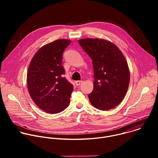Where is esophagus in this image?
<instances>
[{
    "instance_id": "1",
    "label": "esophagus",
    "mask_w": 158,
    "mask_h": 158,
    "mask_svg": "<svg viewBox=\"0 0 158 158\" xmlns=\"http://www.w3.org/2000/svg\"><path fill=\"white\" fill-rule=\"evenodd\" d=\"M75 83H76V85H81L82 83V81H76L75 82Z\"/></svg>"
}]
</instances>
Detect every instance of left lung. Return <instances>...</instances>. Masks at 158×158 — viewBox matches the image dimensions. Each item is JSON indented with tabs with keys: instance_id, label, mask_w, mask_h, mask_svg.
<instances>
[{
	"instance_id": "1",
	"label": "left lung",
	"mask_w": 158,
	"mask_h": 158,
	"mask_svg": "<svg viewBox=\"0 0 158 158\" xmlns=\"http://www.w3.org/2000/svg\"><path fill=\"white\" fill-rule=\"evenodd\" d=\"M91 57L94 69V89L88 95L96 108L113 109L123 100L130 81L127 62L115 44L101 39H82L78 41Z\"/></svg>"
}]
</instances>
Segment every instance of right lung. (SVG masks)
Segmentation results:
<instances>
[{
    "label": "right lung",
    "mask_w": 158,
    "mask_h": 158,
    "mask_svg": "<svg viewBox=\"0 0 158 158\" xmlns=\"http://www.w3.org/2000/svg\"><path fill=\"white\" fill-rule=\"evenodd\" d=\"M71 40L59 39L40 48L32 57L27 74L29 94L43 111L57 114L68 107L73 85L64 75L62 54Z\"/></svg>",
    "instance_id": "1"
}]
</instances>
